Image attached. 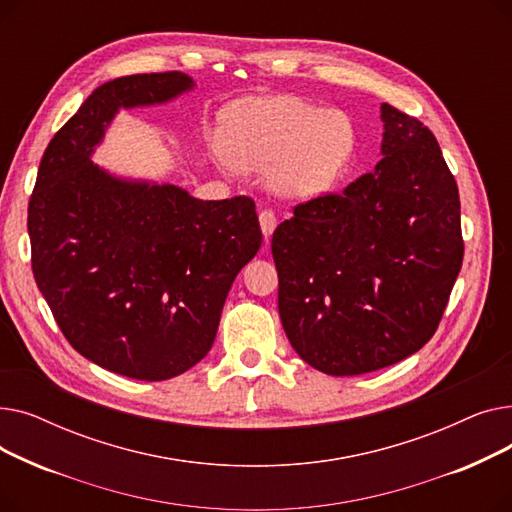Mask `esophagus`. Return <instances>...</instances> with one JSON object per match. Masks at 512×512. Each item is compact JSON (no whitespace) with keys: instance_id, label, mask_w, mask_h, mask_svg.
Segmentation results:
<instances>
[{"instance_id":"esophagus-1","label":"esophagus","mask_w":512,"mask_h":512,"mask_svg":"<svg viewBox=\"0 0 512 512\" xmlns=\"http://www.w3.org/2000/svg\"><path fill=\"white\" fill-rule=\"evenodd\" d=\"M259 224L265 240H270L274 228H276V213L272 209H261L259 211Z\"/></svg>"}]
</instances>
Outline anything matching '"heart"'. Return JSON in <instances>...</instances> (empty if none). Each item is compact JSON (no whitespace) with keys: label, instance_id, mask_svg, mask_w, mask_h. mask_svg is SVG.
I'll list each match as a JSON object with an SVG mask.
<instances>
[{"label":"heart","instance_id":"obj_1","mask_svg":"<svg viewBox=\"0 0 512 512\" xmlns=\"http://www.w3.org/2000/svg\"><path fill=\"white\" fill-rule=\"evenodd\" d=\"M222 141L238 168L265 170L272 191L311 199L334 184L355 147L351 120L299 97H265L232 105Z\"/></svg>","mask_w":512,"mask_h":512}]
</instances>
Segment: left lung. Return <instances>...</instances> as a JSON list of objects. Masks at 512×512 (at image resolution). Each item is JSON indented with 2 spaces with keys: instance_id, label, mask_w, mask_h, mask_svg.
I'll return each instance as SVG.
<instances>
[{
  "instance_id": "8db88e82",
  "label": "left lung",
  "mask_w": 512,
  "mask_h": 512,
  "mask_svg": "<svg viewBox=\"0 0 512 512\" xmlns=\"http://www.w3.org/2000/svg\"><path fill=\"white\" fill-rule=\"evenodd\" d=\"M382 120L384 157L373 170L297 203L272 236L284 332L328 375L417 353L463 265L459 188L434 132L388 103Z\"/></svg>"
}]
</instances>
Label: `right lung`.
Here are the masks:
<instances>
[{
	"label": "right lung",
	"mask_w": 512,
	"mask_h": 512,
	"mask_svg": "<svg viewBox=\"0 0 512 512\" xmlns=\"http://www.w3.org/2000/svg\"><path fill=\"white\" fill-rule=\"evenodd\" d=\"M191 87L182 72L97 87L49 141L26 220L35 282L74 351L145 382L176 378L209 353L228 290L261 247L251 197L201 201L93 166L118 107Z\"/></svg>",
	"instance_id": "obj_1"
}]
</instances>
